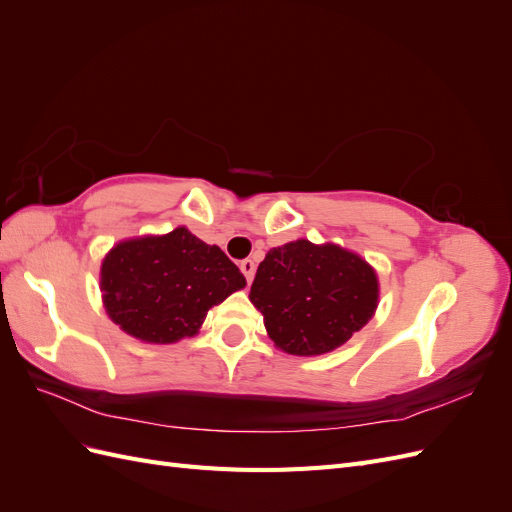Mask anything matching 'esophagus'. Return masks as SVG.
Here are the masks:
<instances>
[{"label":"esophagus","instance_id":"esophagus-1","mask_svg":"<svg viewBox=\"0 0 512 512\" xmlns=\"http://www.w3.org/2000/svg\"><path fill=\"white\" fill-rule=\"evenodd\" d=\"M239 269H241V273L245 275L247 284H250V282L254 280V273H256V265H254V260H241Z\"/></svg>","mask_w":512,"mask_h":512}]
</instances>
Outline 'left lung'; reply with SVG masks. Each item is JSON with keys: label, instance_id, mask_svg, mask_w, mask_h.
<instances>
[{"label": "left lung", "instance_id": "1", "mask_svg": "<svg viewBox=\"0 0 512 512\" xmlns=\"http://www.w3.org/2000/svg\"><path fill=\"white\" fill-rule=\"evenodd\" d=\"M250 301L277 348L324 354L361 331L378 305V277L363 258L305 239L273 247L258 265Z\"/></svg>", "mask_w": 512, "mask_h": 512}]
</instances>
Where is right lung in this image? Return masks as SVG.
Here are the masks:
<instances>
[{
    "instance_id": "right-lung-1",
    "label": "right lung",
    "mask_w": 512,
    "mask_h": 512,
    "mask_svg": "<svg viewBox=\"0 0 512 512\" xmlns=\"http://www.w3.org/2000/svg\"><path fill=\"white\" fill-rule=\"evenodd\" d=\"M100 286L108 316L128 335L173 344L192 337L213 305L245 286V277L218 245L181 226L115 245L102 262Z\"/></svg>"
}]
</instances>
